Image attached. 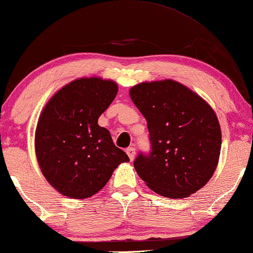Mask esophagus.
<instances>
[{
	"label": "esophagus",
	"mask_w": 253,
	"mask_h": 253,
	"mask_svg": "<svg viewBox=\"0 0 253 253\" xmlns=\"http://www.w3.org/2000/svg\"><path fill=\"white\" fill-rule=\"evenodd\" d=\"M126 153H127V156L129 157V160L132 161L133 159H134V157H135V148H134V147H129V148H127V150H126Z\"/></svg>",
	"instance_id": "34e87169"
}]
</instances>
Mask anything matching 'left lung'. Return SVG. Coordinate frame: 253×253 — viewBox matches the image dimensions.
Instances as JSON below:
<instances>
[{"label":"left lung","instance_id":"left-lung-1","mask_svg":"<svg viewBox=\"0 0 253 253\" xmlns=\"http://www.w3.org/2000/svg\"><path fill=\"white\" fill-rule=\"evenodd\" d=\"M129 96L147 121L152 151L134 169L152 191L181 199L208 184L217 169L221 130L217 114L202 96L166 79L141 82Z\"/></svg>","mask_w":253,"mask_h":253}]
</instances>
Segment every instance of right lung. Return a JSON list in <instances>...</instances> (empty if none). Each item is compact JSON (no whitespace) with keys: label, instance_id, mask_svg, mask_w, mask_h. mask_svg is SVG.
<instances>
[{"label":"right lung","instance_id":"obj_1","mask_svg":"<svg viewBox=\"0 0 253 253\" xmlns=\"http://www.w3.org/2000/svg\"><path fill=\"white\" fill-rule=\"evenodd\" d=\"M118 93L102 78L73 80L54 94L40 114L35 153L45 180L62 196L86 199L107 184L129 158L113 144L97 119Z\"/></svg>","mask_w":253,"mask_h":253}]
</instances>
